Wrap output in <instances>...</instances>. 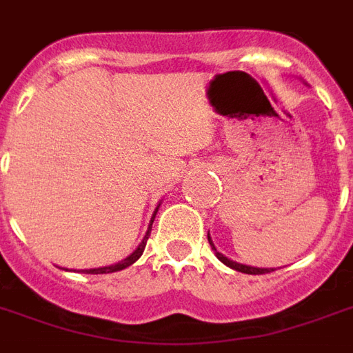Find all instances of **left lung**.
Returning <instances> with one entry per match:
<instances>
[{"label":"left lung","mask_w":353,"mask_h":353,"mask_svg":"<svg viewBox=\"0 0 353 353\" xmlns=\"http://www.w3.org/2000/svg\"><path fill=\"white\" fill-rule=\"evenodd\" d=\"M208 241H210L211 249L215 250L216 258H219V260H221L223 263H226L228 268H232V270L241 271V273H247V275H265V273H271V271H275V270H268V268H250V265H243V263L234 262V260H230V258H226L224 254H221V252L215 249V245H213V241L210 239V236H208Z\"/></svg>","instance_id":"8db88e82"}]
</instances>
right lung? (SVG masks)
<instances>
[{
	"mask_svg": "<svg viewBox=\"0 0 353 353\" xmlns=\"http://www.w3.org/2000/svg\"><path fill=\"white\" fill-rule=\"evenodd\" d=\"M159 210V208H157ZM157 210L155 213H153V216H151V223H150V228H148V234H145V237L142 239V243L138 245V249L130 254V256H127L123 260V262L119 263H114V265H108V268H97V270H85L83 273H91V275H103V273H114V271H121L125 270V268H129V265H132V263L137 262L138 258L142 256L143 249H145V243H148V239H150V234H151V224H153V221H155V215H157Z\"/></svg>",
	"mask_w": 353,
	"mask_h": 353,
	"instance_id": "right-lung-1",
	"label": "right lung"
}]
</instances>
